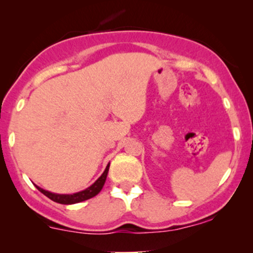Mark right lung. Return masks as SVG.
Wrapping results in <instances>:
<instances>
[{
    "instance_id": "add662e5",
    "label": "right lung",
    "mask_w": 253,
    "mask_h": 253,
    "mask_svg": "<svg viewBox=\"0 0 253 253\" xmlns=\"http://www.w3.org/2000/svg\"><path fill=\"white\" fill-rule=\"evenodd\" d=\"M108 170H109V164L107 165L106 170L103 171L102 175H101L100 178H98L97 181L94 183V184L90 185V187L86 188L85 190H82V191H80V193H76V194H70V195L50 193V191L43 190L42 188L38 187L37 184H34V185H36V188L40 191V193H42L43 195L47 196L48 199L52 200V201L62 203V205H72V203L83 202V201H85V200H89V199H91V197L96 196L97 194L101 191V189L103 188L104 182H106V178H107V175H108Z\"/></svg>"
}]
</instances>
